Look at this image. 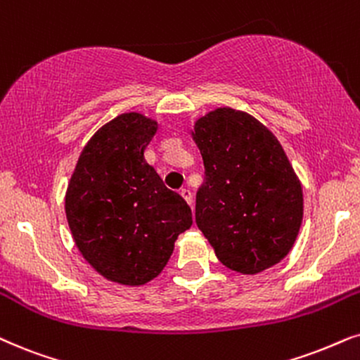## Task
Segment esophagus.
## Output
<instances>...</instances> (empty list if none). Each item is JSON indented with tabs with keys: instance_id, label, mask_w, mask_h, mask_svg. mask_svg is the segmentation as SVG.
I'll return each mask as SVG.
<instances>
[{
	"instance_id": "1",
	"label": "esophagus",
	"mask_w": 360,
	"mask_h": 360,
	"mask_svg": "<svg viewBox=\"0 0 360 360\" xmlns=\"http://www.w3.org/2000/svg\"><path fill=\"white\" fill-rule=\"evenodd\" d=\"M180 195L185 198V202L188 203L190 207H191V205H193V195H191V191L188 188H181L180 190Z\"/></svg>"
}]
</instances>
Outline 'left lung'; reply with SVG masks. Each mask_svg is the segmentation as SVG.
<instances>
[{"instance_id": "8db88e82", "label": "left lung", "mask_w": 360, "mask_h": 360, "mask_svg": "<svg viewBox=\"0 0 360 360\" xmlns=\"http://www.w3.org/2000/svg\"><path fill=\"white\" fill-rule=\"evenodd\" d=\"M203 157L195 221L226 268L256 274L292 248L302 188L278 139L230 107L198 119L191 132Z\"/></svg>"}]
</instances>
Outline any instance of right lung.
I'll return each instance as SVG.
<instances>
[{
  "label": "right lung",
  "mask_w": 360,
  "mask_h": 360,
  "mask_svg": "<svg viewBox=\"0 0 360 360\" xmlns=\"http://www.w3.org/2000/svg\"><path fill=\"white\" fill-rule=\"evenodd\" d=\"M157 122L122 114L94 134L66 193V217L79 251L110 281L140 286L160 274L191 210L169 190L143 152Z\"/></svg>",
  "instance_id": "right-lung-1"
}]
</instances>
